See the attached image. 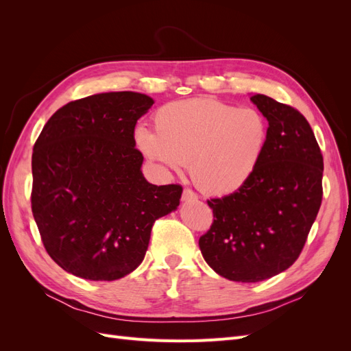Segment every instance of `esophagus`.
Instances as JSON below:
<instances>
[{
    "label": "esophagus",
    "instance_id": "34e87169",
    "mask_svg": "<svg viewBox=\"0 0 351 351\" xmlns=\"http://www.w3.org/2000/svg\"><path fill=\"white\" fill-rule=\"evenodd\" d=\"M182 200H183V202H193V200H197V195L193 192V190L184 189V190H183Z\"/></svg>",
    "mask_w": 351,
    "mask_h": 351
}]
</instances>
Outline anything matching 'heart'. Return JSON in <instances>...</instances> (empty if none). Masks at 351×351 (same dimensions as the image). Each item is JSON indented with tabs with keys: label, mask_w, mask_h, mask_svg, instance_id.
<instances>
[{
	"label": "heart",
	"mask_w": 351,
	"mask_h": 351,
	"mask_svg": "<svg viewBox=\"0 0 351 351\" xmlns=\"http://www.w3.org/2000/svg\"><path fill=\"white\" fill-rule=\"evenodd\" d=\"M152 121L155 132L136 127L137 149L167 173H180L189 162L193 183L212 196L246 186L268 143V124L259 111L217 99L168 102Z\"/></svg>",
	"instance_id": "heart-1"
}]
</instances>
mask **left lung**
Segmentation results:
<instances>
[{"mask_svg":"<svg viewBox=\"0 0 351 351\" xmlns=\"http://www.w3.org/2000/svg\"><path fill=\"white\" fill-rule=\"evenodd\" d=\"M250 101L268 120V143L250 182L208 200L214 222L199 239L221 277L258 282L299 258L322 202L324 158L311 124L290 105L256 93Z\"/></svg>","mask_w":351,"mask_h":351,"instance_id":"8db88e82","label":"left lung"}]
</instances>
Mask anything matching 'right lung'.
<instances>
[{
  "instance_id": "right-lung-1",
  "label": "right lung",
  "mask_w": 351,
  "mask_h": 351,
  "mask_svg": "<svg viewBox=\"0 0 351 351\" xmlns=\"http://www.w3.org/2000/svg\"><path fill=\"white\" fill-rule=\"evenodd\" d=\"M154 99L108 92L71 101L51 117L32 154V212L60 267L90 281H114L142 263L154 222L180 205L183 187L142 174L137 120Z\"/></svg>"
}]
</instances>
